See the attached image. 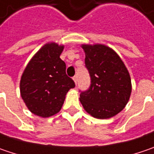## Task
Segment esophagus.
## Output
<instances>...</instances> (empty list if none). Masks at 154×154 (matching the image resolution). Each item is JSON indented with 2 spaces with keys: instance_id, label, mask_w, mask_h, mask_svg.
Here are the masks:
<instances>
[{
  "instance_id": "1",
  "label": "esophagus",
  "mask_w": 154,
  "mask_h": 154,
  "mask_svg": "<svg viewBox=\"0 0 154 154\" xmlns=\"http://www.w3.org/2000/svg\"><path fill=\"white\" fill-rule=\"evenodd\" d=\"M73 80H74V82H75V84H77V76H75V77H73Z\"/></svg>"
}]
</instances>
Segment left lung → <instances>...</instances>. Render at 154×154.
Instances as JSON below:
<instances>
[{
    "mask_svg": "<svg viewBox=\"0 0 154 154\" xmlns=\"http://www.w3.org/2000/svg\"><path fill=\"white\" fill-rule=\"evenodd\" d=\"M85 66L90 76V88L81 91L80 102L87 113L97 119L115 116L125 108L132 91L129 72L110 47L82 45Z\"/></svg>",
    "mask_w": 154,
    "mask_h": 154,
    "instance_id": "1",
    "label": "left lung"
}]
</instances>
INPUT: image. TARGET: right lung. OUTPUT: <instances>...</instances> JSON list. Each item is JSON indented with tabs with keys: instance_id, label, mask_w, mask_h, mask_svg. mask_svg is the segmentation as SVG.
I'll use <instances>...</instances> for the list:
<instances>
[{
	"instance_id": "1",
	"label": "right lung",
	"mask_w": 154,
	"mask_h": 154,
	"mask_svg": "<svg viewBox=\"0 0 154 154\" xmlns=\"http://www.w3.org/2000/svg\"><path fill=\"white\" fill-rule=\"evenodd\" d=\"M64 45L45 44L27 64L20 78V96L27 109L43 118L58 113L67 92L75 87L66 75V65L60 58Z\"/></svg>"
}]
</instances>
